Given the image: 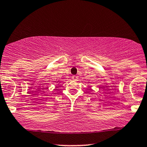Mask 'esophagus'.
Listing matches in <instances>:
<instances>
[{
	"mask_svg": "<svg viewBox=\"0 0 147 147\" xmlns=\"http://www.w3.org/2000/svg\"><path fill=\"white\" fill-rule=\"evenodd\" d=\"M72 79L74 80V81H77V80L78 79V77H77V76H75V75L72 76Z\"/></svg>",
	"mask_w": 147,
	"mask_h": 147,
	"instance_id": "1",
	"label": "esophagus"
}]
</instances>
